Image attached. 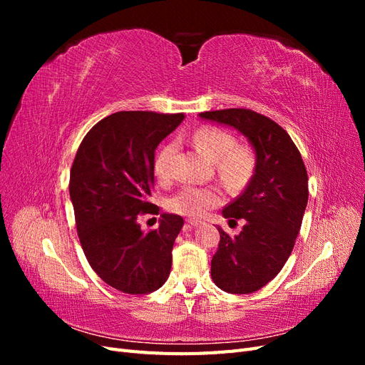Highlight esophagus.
Masks as SVG:
<instances>
[{"mask_svg": "<svg viewBox=\"0 0 365 365\" xmlns=\"http://www.w3.org/2000/svg\"><path fill=\"white\" fill-rule=\"evenodd\" d=\"M200 224H201V220H196V219L187 220V225H189V227H196V225H200Z\"/></svg>", "mask_w": 365, "mask_h": 365, "instance_id": "1", "label": "esophagus"}]
</instances>
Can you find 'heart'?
Listing matches in <instances>:
<instances>
[{
    "label": "heart",
    "mask_w": 365,
    "mask_h": 365,
    "mask_svg": "<svg viewBox=\"0 0 365 365\" xmlns=\"http://www.w3.org/2000/svg\"><path fill=\"white\" fill-rule=\"evenodd\" d=\"M193 145L207 158L216 161L217 172L227 182L239 184L245 181L252 170V150L247 145L236 143L235 137L225 129L216 126L197 128L193 134ZM173 152V145H165L158 152L153 169L160 181H169L170 178L169 164ZM220 202H222V193L216 187L187 185L169 197L168 208L172 213L181 216L201 217Z\"/></svg>",
    "instance_id": "1"
}]
</instances>
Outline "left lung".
<instances>
[{
    "mask_svg": "<svg viewBox=\"0 0 365 365\" xmlns=\"http://www.w3.org/2000/svg\"><path fill=\"white\" fill-rule=\"evenodd\" d=\"M202 118L233 126L256 150V168L245 190L222 215L245 219L231 237L222 228L212 259V279L230 294H250L269 283L284 267L295 245L307 204V172L300 150L280 125L245 108L219 109Z\"/></svg>",
    "mask_w": 365,
    "mask_h": 365,
    "instance_id": "obj_1",
    "label": "left lung"
}]
</instances>
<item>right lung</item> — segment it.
<instances>
[{"label": "right lung", "mask_w": 365, "mask_h": 365, "mask_svg": "<svg viewBox=\"0 0 365 365\" xmlns=\"http://www.w3.org/2000/svg\"><path fill=\"white\" fill-rule=\"evenodd\" d=\"M184 114L120 111L83 137L70 172L76 228L88 263L105 283L125 294H149L168 280L178 215H161L160 227L141 231L138 216L158 215L148 201L155 149Z\"/></svg>", "instance_id": "1"}]
</instances>
